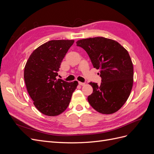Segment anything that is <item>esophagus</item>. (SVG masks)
Wrapping results in <instances>:
<instances>
[{"instance_id":"34e87169","label":"esophagus","mask_w":154,"mask_h":154,"mask_svg":"<svg viewBox=\"0 0 154 154\" xmlns=\"http://www.w3.org/2000/svg\"><path fill=\"white\" fill-rule=\"evenodd\" d=\"M78 83H79V84H80V85H85V83H84V82H78Z\"/></svg>"}]
</instances>
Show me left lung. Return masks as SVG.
I'll list each match as a JSON object with an SVG mask.
<instances>
[{
	"mask_svg": "<svg viewBox=\"0 0 154 154\" xmlns=\"http://www.w3.org/2000/svg\"><path fill=\"white\" fill-rule=\"evenodd\" d=\"M76 45L86 51L93 67L100 69V85L89 83L93 92L88 96V103L100 113L116 112L127 101L133 85L134 68L128 51L104 37L79 40Z\"/></svg>",
	"mask_w": 154,
	"mask_h": 154,
	"instance_id": "8db88e82",
	"label": "left lung"
}]
</instances>
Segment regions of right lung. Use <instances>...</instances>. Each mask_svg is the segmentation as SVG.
I'll use <instances>...</instances> for the list:
<instances>
[{
  "label": "right lung",
  "instance_id": "add662e5",
  "mask_svg": "<svg viewBox=\"0 0 154 154\" xmlns=\"http://www.w3.org/2000/svg\"><path fill=\"white\" fill-rule=\"evenodd\" d=\"M73 40H50L31 53L24 68L27 92L40 112L56 116L66 110L73 92L78 85L57 79L63 58L73 44Z\"/></svg>",
  "mask_w": 154,
  "mask_h": 154
}]
</instances>
